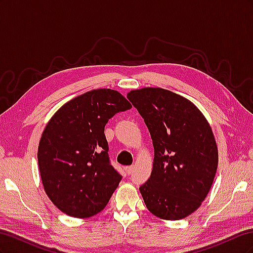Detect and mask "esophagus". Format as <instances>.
Here are the masks:
<instances>
[{
  "mask_svg": "<svg viewBox=\"0 0 253 253\" xmlns=\"http://www.w3.org/2000/svg\"><path fill=\"white\" fill-rule=\"evenodd\" d=\"M134 166H127V167H126V173L128 174V175H131L132 173H133V171H134Z\"/></svg>",
  "mask_w": 253,
  "mask_h": 253,
  "instance_id": "esophagus-1",
  "label": "esophagus"
}]
</instances>
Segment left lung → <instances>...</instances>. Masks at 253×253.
I'll list each match as a JSON object with an SVG mask.
<instances>
[{
  "instance_id": "1",
  "label": "left lung",
  "mask_w": 253,
  "mask_h": 253,
  "mask_svg": "<svg viewBox=\"0 0 253 253\" xmlns=\"http://www.w3.org/2000/svg\"><path fill=\"white\" fill-rule=\"evenodd\" d=\"M147 125L154 147L150 178L139 190L155 216L177 220L196 211L208 195L218 165L212 128L187 98L160 87L127 93Z\"/></svg>"
}]
</instances>
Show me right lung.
<instances>
[{
  "mask_svg": "<svg viewBox=\"0 0 253 253\" xmlns=\"http://www.w3.org/2000/svg\"><path fill=\"white\" fill-rule=\"evenodd\" d=\"M132 108L119 91H86L55 113L38 148L45 193L59 210L86 218L104 209L121 175L110 164L104 126L115 114Z\"/></svg>",
  "mask_w": 253,
  "mask_h": 253,
  "instance_id": "add662e5",
  "label": "right lung"
}]
</instances>
